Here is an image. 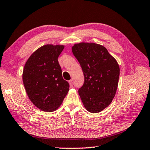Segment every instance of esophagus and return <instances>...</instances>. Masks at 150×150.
<instances>
[{
    "label": "esophagus",
    "instance_id": "obj_1",
    "mask_svg": "<svg viewBox=\"0 0 150 150\" xmlns=\"http://www.w3.org/2000/svg\"><path fill=\"white\" fill-rule=\"evenodd\" d=\"M69 83H70V86L71 87L74 85V82H73V80H70V81H69Z\"/></svg>",
    "mask_w": 150,
    "mask_h": 150
}]
</instances>
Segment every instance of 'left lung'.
Wrapping results in <instances>:
<instances>
[{
  "instance_id": "obj_1",
  "label": "left lung",
  "mask_w": 150,
  "mask_h": 150,
  "mask_svg": "<svg viewBox=\"0 0 150 150\" xmlns=\"http://www.w3.org/2000/svg\"><path fill=\"white\" fill-rule=\"evenodd\" d=\"M82 67L84 83L79 94L86 109L99 113L108 107L116 94L120 68L104 46L81 42L71 47Z\"/></svg>"
}]
</instances>
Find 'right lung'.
<instances>
[{
  "label": "right lung",
  "mask_w": 150,
  "mask_h": 150,
  "mask_svg": "<svg viewBox=\"0 0 150 150\" xmlns=\"http://www.w3.org/2000/svg\"><path fill=\"white\" fill-rule=\"evenodd\" d=\"M63 45L47 44L29 57L23 71V82L30 100L38 109L51 112L62 104L70 85L62 76L57 58Z\"/></svg>",
  "instance_id": "1"
}]
</instances>
